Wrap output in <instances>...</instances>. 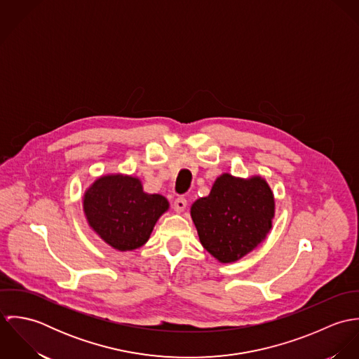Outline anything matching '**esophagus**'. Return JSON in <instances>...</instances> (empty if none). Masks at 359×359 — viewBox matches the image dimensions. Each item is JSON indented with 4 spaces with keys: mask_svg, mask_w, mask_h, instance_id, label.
I'll list each match as a JSON object with an SVG mask.
<instances>
[{
    "mask_svg": "<svg viewBox=\"0 0 359 359\" xmlns=\"http://www.w3.org/2000/svg\"><path fill=\"white\" fill-rule=\"evenodd\" d=\"M187 205H188L187 199H185L184 196H180V198H177V199L174 201V210H175L177 212H182V211L187 208Z\"/></svg>",
    "mask_w": 359,
    "mask_h": 359,
    "instance_id": "esophagus-1",
    "label": "esophagus"
}]
</instances>
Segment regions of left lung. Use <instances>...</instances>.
Returning a JSON list of instances; mask_svg holds the SVG:
<instances>
[{
  "label": "left lung",
  "instance_id": "obj_1",
  "mask_svg": "<svg viewBox=\"0 0 359 359\" xmlns=\"http://www.w3.org/2000/svg\"><path fill=\"white\" fill-rule=\"evenodd\" d=\"M273 211L272 192L262 178L222 174L210 195L192 205L191 215L205 250L221 262H233L265 239Z\"/></svg>",
  "mask_w": 359,
  "mask_h": 359
}]
</instances>
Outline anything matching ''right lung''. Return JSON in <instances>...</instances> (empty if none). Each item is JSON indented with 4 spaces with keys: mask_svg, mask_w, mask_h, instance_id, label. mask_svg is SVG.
<instances>
[{
    "mask_svg": "<svg viewBox=\"0 0 359 359\" xmlns=\"http://www.w3.org/2000/svg\"><path fill=\"white\" fill-rule=\"evenodd\" d=\"M167 208L165 198L145 194L140 180L120 174L101 177L84 196L90 225L120 252L145 245L156 221Z\"/></svg>",
    "mask_w": 359,
    "mask_h": 359,
    "instance_id": "obj_1",
    "label": "right lung"
}]
</instances>
